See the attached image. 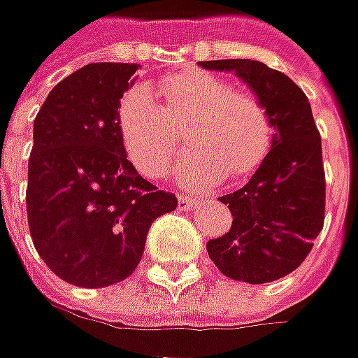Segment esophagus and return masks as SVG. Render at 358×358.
Wrapping results in <instances>:
<instances>
[{"label":"esophagus","instance_id":"34e87169","mask_svg":"<svg viewBox=\"0 0 358 358\" xmlns=\"http://www.w3.org/2000/svg\"><path fill=\"white\" fill-rule=\"evenodd\" d=\"M194 206H196V200H194V198L186 196V194H180V196H178V208L182 210V212L190 210V208H194Z\"/></svg>","mask_w":358,"mask_h":358}]
</instances>
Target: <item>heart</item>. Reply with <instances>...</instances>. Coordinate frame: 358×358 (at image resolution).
Here are the masks:
<instances>
[{"label":"heart","mask_w":358,"mask_h":358,"mask_svg":"<svg viewBox=\"0 0 358 358\" xmlns=\"http://www.w3.org/2000/svg\"><path fill=\"white\" fill-rule=\"evenodd\" d=\"M148 89H132L118 105V134L134 168L156 178L174 158L186 127L194 146L178 172L190 184L240 180L262 166L273 142V122L264 101L228 80L190 69L172 73Z\"/></svg>","instance_id":"1"}]
</instances>
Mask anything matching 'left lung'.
Listing matches in <instances>:
<instances>
[{"label": "left lung", "mask_w": 358, "mask_h": 358, "mask_svg": "<svg viewBox=\"0 0 358 358\" xmlns=\"http://www.w3.org/2000/svg\"><path fill=\"white\" fill-rule=\"evenodd\" d=\"M234 71L269 110L273 142L262 166L240 190L220 198L231 228L206 243L217 269L245 283H269L305 262L325 222V170L321 134L309 99L281 71L250 59L200 61Z\"/></svg>", "instance_id": "8db88e82"}]
</instances>
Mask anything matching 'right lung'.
Wrapping results in <instances>:
<instances>
[{
    "label": "right lung",
    "mask_w": 358,
    "mask_h": 358,
    "mask_svg": "<svg viewBox=\"0 0 358 358\" xmlns=\"http://www.w3.org/2000/svg\"><path fill=\"white\" fill-rule=\"evenodd\" d=\"M134 63H91L45 99L33 122L27 224L57 278L106 287L136 269L156 217L176 210L132 166L118 134V105Z\"/></svg>",
    "instance_id": "obj_1"
}]
</instances>
